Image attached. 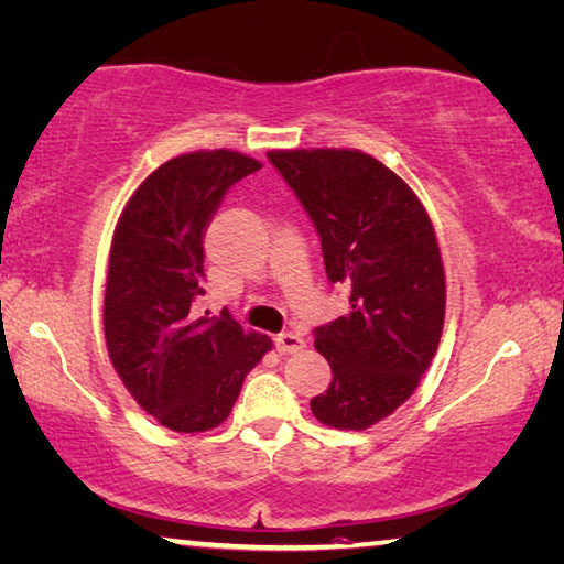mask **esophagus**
<instances>
[{
	"label": "esophagus",
	"mask_w": 564,
	"mask_h": 564,
	"mask_svg": "<svg viewBox=\"0 0 564 564\" xmlns=\"http://www.w3.org/2000/svg\"><path fill=\"white\" fill-rule=\"evenodd\" d=\"M274 348L280 355H292V352H300L302 348H305V340L294 333H280L274 337Z\"/></svg>",
	"instance_id": "1"
}]
</instances>
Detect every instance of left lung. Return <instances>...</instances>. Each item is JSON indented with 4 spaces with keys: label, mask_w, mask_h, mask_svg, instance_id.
Listing matches in <instances>:
<instances>
[{
    "label": "left lung",
    "mask_w": 564,
    "mask_h": 564,
    "mask_svg": "<svg viewBox=\"0 0 564 564\" xmlns=\"http://www.w3.org/2000/svg\"><path fill=\"white\" fill-rule=\"evenodd\" d=\"M305 206L330 282L350 290L348 315L315 330L333 383L315 419L362 431L409 401L438 350L446 274L436 231L411 186L355 149L270 151Z\"/></svg>",
    "instance_id": "left-lung-1"
}]
</instances>
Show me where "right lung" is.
Listing matches in <instances>:
<instances>
[{
  "instance_id": "add662e5",
  "label": "right lung",
  "mask_w": 564,
  "mask_h": 564,
  "mask_svg": "<svg viewBox=\"0 0 564 564\" xmlns=\"http://www.w3.org/2000/svg\"><path fill=\"white\" fill-rule=\"evenodd\" d=\"M262 169L237 151H194L155 169L112 234L102 327L128 393L161 426L216 429L272 340L245 333L229 312L198 317L204 294V231L224 194Z\"/></svg>"
}]
</instances>
